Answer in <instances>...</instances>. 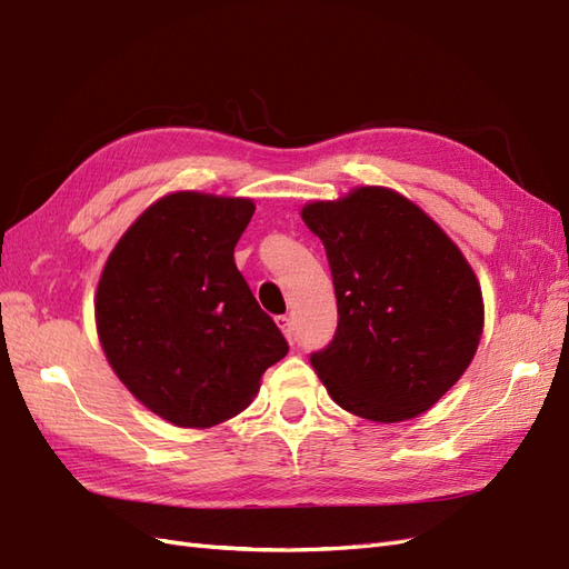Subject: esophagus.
Wrapping results in <instances>:
<instances>
[{"mask_svg": "<svg viewBox=\"0 0 569 569\" xmlns=\"http://www.w3.org/2000/svg\"><path fill=\"white\" fill-rule=\"evenodd\" d=\"M278 326H280V330L284 332V337L289 342H295L297 340V330H295V320H291L289 316H278Z\"/></svg>", "mask_w": 569, "mask_h": 569, "instance_id": "esophagus-1", "label": "esophagus"}]
</instances>
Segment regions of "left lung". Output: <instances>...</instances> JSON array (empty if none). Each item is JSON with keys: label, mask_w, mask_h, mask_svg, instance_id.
Masks as SVG:
<instances>
[{"label": "left lung", "mask_w": 569, "mask_h": 569, "mask_svg": "<svg viewBox=\"0 0 569 569\" xmlns=\"http://www.w3.org/2000/svg\"><path fill=\"white\" fill-rule=\"evenodd\" d=\"M337 297L332 342L313 351L328 395L361 419L419 417L462 378L483 330L481 287L450 237L382 187L301 210Z\"/></svg>", "instance_id": "8db88e82"}]
</instances>
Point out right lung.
I'll return each instance as SVG.
<instances>
[{
	"label": "right lung",
	"instance_id": "1",
	"mask_svg": "<svg viewBox=\"0 0 569 569\" xmlns=\"http://www.w3.org/2000/svg\"><path fill=\"white\" fill-rule=\"evenodd\" d=\"M249 198L177 191L152 203L102 270L96 322L129 392L181 428H210L251 405L289 345L234 263Z\"/></svg>",
	"mask_w": 569,
	"mask_h": 569
}]
</instances>
